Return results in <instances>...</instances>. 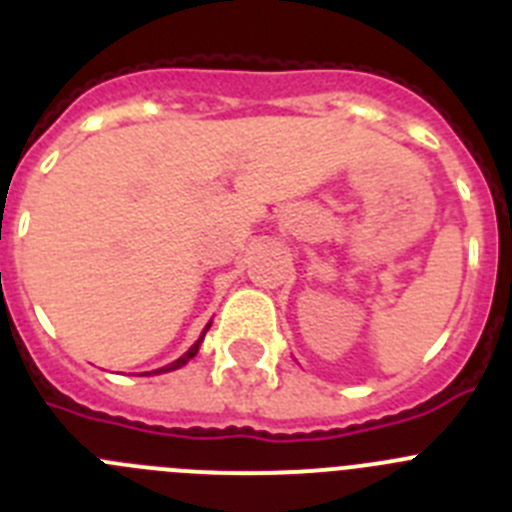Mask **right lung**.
Here are the masks:
<instances>
[{
  "instance_id": "right-lung-1",
  "label": "right lung",
  "mask_w": 512,
  "mask_h": 512,
  "mask_svg": "<svg viewBox=\"0 0 512 512\" xmlns=\"http://www.w3.org/2000/svg\"><path fill=\"white\" fill-rule=\"evenodd\" d=\"M202 338H205V333H202V336H200V341H197V343H194L192 348H189L187 354H184V356H179V359H176V361H171V364H169V366H164V369H158V372H174V369H179V366H184V364H187L189 359H194V356H197V351H200V343H202ZM158 372H156V374H158Z\"/></svg>"
}]
</instances>
